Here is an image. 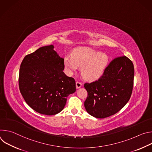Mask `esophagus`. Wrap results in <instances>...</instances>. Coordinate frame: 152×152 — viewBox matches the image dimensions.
Here are the masks:
<instances>
[{
	"label": "esophagus",
	"instance_id": "esophagus-1",
	"mask_svg": "<svg viewBox=\"0 0 152 152\" xmlns=\"http://www.w3.org/2000/svg\"><path fill=\"white\" fill-rule=\"evenodd\" d=\"M82 83L79 81H76V88H79L82 86Z\"/></svg>",
	"mask_w": 152,
	"mask_h": 152
}]
</instances>
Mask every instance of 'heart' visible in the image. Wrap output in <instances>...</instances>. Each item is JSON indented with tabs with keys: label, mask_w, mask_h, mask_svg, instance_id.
<instances>
[{
	"label": "heart",
	"mask_w": 152,
	"mask_h": 152,
	"mask_svg": "<svg viewBox=\"0 0 152 152\" xmlns=\"http://www.w3.org/2000/svg\"><path fill=\"white\" fill-rule=\"evenodd\" d=\"M108 60L109 58L104 53L82 48L76 49L72 56L65 57L64 65L69 72H73L78 67H81L83 77L89 80H94L103 75Z\"/></svg>",
	"instance_id": "heart-1"
}]
</instances>
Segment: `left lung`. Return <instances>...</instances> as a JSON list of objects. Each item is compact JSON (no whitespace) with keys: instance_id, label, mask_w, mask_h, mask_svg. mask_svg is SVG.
I'll list each match as a JSON object with an SVG mask.
<instances>
[{"instance_id":"obj_1","label":"left lung","mask_w":152,"mask_h":152,"mask_svg":"<svg viewBox=\"0 0 152 152\" xmlns=\"http://www.w3.org/2000/svg\"><path fill=\"white\" fill-rule=\"evenodd\" d=\"M134 77V67L131 59L126 56L113 59L98 80L84 84L88 93L84 102L86 111L98 118L118 113L131 98Z\"/></svg>"}]
</instances>
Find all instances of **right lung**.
<instances>
[{
  "instance_id": "right-lung-1",
  "label": "right lung",
  "mask_w": 152,
  "mask_h": 152,
  "mask_svg": "<svg viewBox=\"0 0 152 152\" xmlns=\"http://www.w3.org/2000/svg\"><path fill=\"white\" fill-rule=\"evenodd\" d=\"M64 59L50 45L25 56L20 65L18 85L26 103L48 115L60 113L67 97L76 91V82L63 72Z\"/></svg>"
}]
</instances>
